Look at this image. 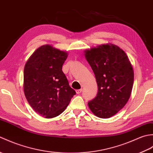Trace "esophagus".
I'll use <instances>...</instances> for the list:
<instances>
[{"instance_id":"1","label":"esophagus","mask_w":153,"mask_h":153,"mask_svg":"<svg viewBox=\"0 0 153 153\" xmlns=\"http://www.w3.org/2000/svg\"><path fill=\"white\" fill-rule=\"evenodd\" d=\"M82 91H83L82 89H77V90H76V93H77V94H79V93H81L82 92Z\"/></svg>"}]
</instances>
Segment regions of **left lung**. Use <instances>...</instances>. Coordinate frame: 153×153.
<instances>
[{"instance_id":"1","label":"left lung","mask_w":153,"mask_h":153,"mask_svg":"<svg viewBox=\"0 0 153 153\" xmlns=\"http://www.w3.org/2000/svg\"><path fill=\"white\" fill-rule=\"evenodd\" d=\"M85 52L98 85L97 95L88 102L89 107L99 118H110L130 97L134 77L131 62L116 45H102Z\"/></svg>"}]
</instances>
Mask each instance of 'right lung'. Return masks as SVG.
<instances>
[{
	"label": "right lung",
	"mask_w": 153,
	"mask_h": 153,
	"mask_svg": "<svg viewBox=\"0 0 153 153\" xmlns=\"http://www.w3.org/2000/svg\"><path fill=\"white\" fill-rule=\"evenodd\" d=\"M67 56L66 52L46 45L38 48L25 65V96L35 111L46 118L60 115L76 95L62 70Z\"/></svg>",
	"instance_id": "obj_1"
}]
</instances>
